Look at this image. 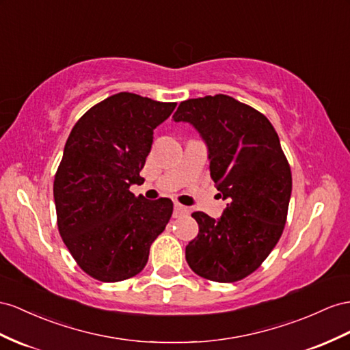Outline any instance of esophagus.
<instances>
[{
  "instance_id": "esophagus-1",
  "label": "esophagus",
  "mask_w": 350,
  "mask_h": 350,
  "mask_svg": "<svg viewBox=\"0 0 350 350\" xmlns=\"http://www.w3.org/2000/svg\"><path fill=\"white\" fill-rule=\"evenodd\" d=\"M189 213V208L185 207L182 204H174V217L185 216V214Z\"/></svg>"
}]
</instances>
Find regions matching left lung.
<instances>
[{
	"label": "left lung",
	"mask_w": 350,
	"mask_h": 350,
	"mask_svg": "<svg viewBox=\"0 0 350 350\" xmlns=\"http://www.w3.org/2000/svg\"><path fill=\"white\" fill-rule=\"evenodd\" d=\"M176 122H189L207 145L210 174L228 200L220 219L202 211L186 262L205 280L235 282L253 273L280 241L291 196V172L273 125L226 94L189 98Z\"/></svg>",
	"instance_id": "left-lung-1"
}]
</instances>
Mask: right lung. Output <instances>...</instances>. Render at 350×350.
Returning a JSON list of instances; mask_svg holds the SVG:
<instances>
[{
	"label": "right lung",
	"mask_w": 350,
	"mask_h": 350,
	"mask_svg": "<svg viewBox=\"0 0 350 350\" xmlns=\"http://www.w3.org/2000/svg\"><path fill=\"white\" fill-rule=\"evenodd\" d=\"M177 103L118 93L94 105L66 140L55 177L60 237L94 280L118 282L143 271L149 250L173 214L168 198L134 196L154 130Z\"/></svg>",
	"instance_id": "obj_1"
}]
</instances>
